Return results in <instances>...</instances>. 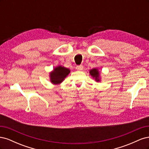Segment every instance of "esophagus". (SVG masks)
Instances as JSON below:
<instances>
[{"label":"esophagus","instance_id":"esophagus-1","mask_svg":"<svg viewBox=\"0 0 149 149\" xmlns=\"http://www.w3.org/2000/svg\"><path fill=\"white\" fill-rule=\"evenodd\" d=\"M76 69L77 70L81 71V70H83V65H78V66H76Z\"/></svg>","mask_w":149,"mask_h":149}]
</instances>
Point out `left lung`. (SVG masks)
Here are the masks:
<instances>
[{
    "mask_svg": "<svg viewBox=\"0 0 149 149\" xmlns=\"http://www.w3.org/2000/svg\"><path fill=\"white\" fill-rule=\"evenodd\" d=\"M89 73L93 78H95V79L97 81H100V78H99V75H100V74H99V71L97 69L94 68L91 70H90Z\"/></svg>",
    "mask_w": 149,
    "mask_h": 149,
    "instance_id": "8db88e82",
    "label": "left lung"
}]
</instances>
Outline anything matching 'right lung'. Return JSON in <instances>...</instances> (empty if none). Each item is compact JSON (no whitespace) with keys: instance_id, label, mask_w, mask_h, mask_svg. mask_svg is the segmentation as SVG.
Listing matches in <instances>:
<instances>
[{"instance_id":"add662e5","label":"right lung","mask_w":149,"mask_h":149,"mask_svg":"<svg viewBox=\"0 0 149 149\" xmlns=\"http://www.w3.org/2000/svg\"><path fill=\"white\" fill-rule=\"evenodd\" d=\"M70 70L63 66H58L50 73L51 81L53 84H60L67 75L70 73Z\"/></svg>"}]
</instances>
